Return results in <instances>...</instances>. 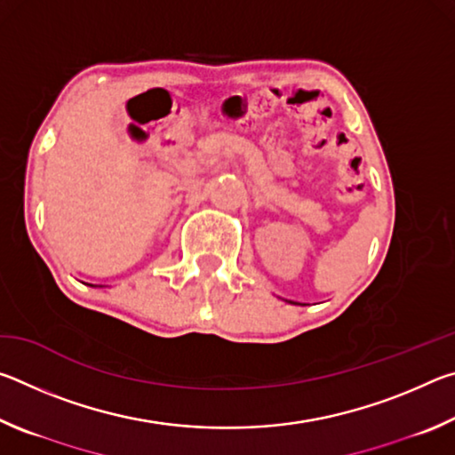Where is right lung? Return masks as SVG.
<instances>
[{"instance_id":"1","label":"right lung","mask_w":455,"mask_h":455,"mask_svg":"<svg viewBox=\"0 0 455 455\" xmlns=\"http://www.w3.org/2000/svg\"><path fill=\"white\" fill-rule=\"evenodd\" d=\"M92 287H96V284H92ZM100 287H102V284H100Z\"/></svg>"}]
</instances>
